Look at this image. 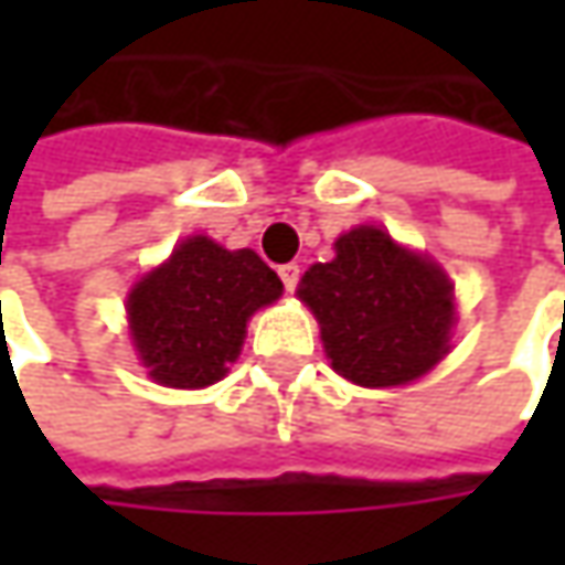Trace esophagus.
Here are the masks:
<instances>
[{"label": "esophagus", "mask_w": 565, "mask_h": 565, "mask_svg": "<svg viewBox=\"0 0 565 565\" xmlns=\"http://www.w3.org/2000/svg\"><path fill=\"white\" fill-rule=\"evenodd\" d=\"M298 276H301V267H298V264H282V267H279V279H282L286 292H295V286H298Z\"/></svg>", "instance_id": "1"}]
</instances>
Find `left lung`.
<instances>
[{"mask_svg":"<svg viewBox=\"0 0 565 565\" xmlns=\"http://www.w3.org/2000/svg\"><path fill=\"white\" fill-rule=\"evenodd\" d=\"M298 298L320 323L333 371L359 386H402L449 352L452 282L386 228L359 226L337 238V257L301 276Z\"/></svg>","mask_w":565,"mask_h":565,"instance_id":"left-lung-1","label":"left lung"}]
</instances>
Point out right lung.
Returning <instances> with one entry per match:
<instances>
[{"instance_id":"obj_1","label":"right lung","mask_w":565,"mask_h":565,"mask_svg":"<svg viewBox=\"0 0 565 565\" xmlns=\"http://www.w3.org/2000/svg\"><path fill=\"white\" fill-rule=\"evenodd\" d=\"M279 295V276L254 250H226L206 235H191L128 295L135 352L163 386H210L238 359L248 317Z\"/></svg>"}]
</instances>
